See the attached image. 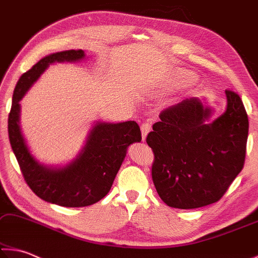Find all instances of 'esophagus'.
Here are the masks:
<instances>
[{
	"mask_svg": "<svg viewBox=\"0 0 258 258\" xmlns=\"http://www.w3.org/2000/svg\"><path fill=\"white\" fill-rule=\"evenodd\" d=\"M151 131V124L150 123H143L141 125V132H142V139L143 141H145L148 133H149Z\"/></svg>",
	"mask_w": 258,
	"mask_h": 258,
	"instance_id": "34e87169",
	"label": "esophagus"
}]
</instances>
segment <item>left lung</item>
Listing matches in <instances>:
<instances>
[{
  "mask_svg": "<svg viewBox=\"0 0 258 258\" xmlns=\"http://www.w3.org/2000/svg\"><path fill=\"white\" fill-rule=\"evenodd\" d=\"M226 108L216 118L199 98L160 112L147 143L155 155L152 181L169 207L194 209L218 202L241 172L248 116L237 93L226 90Z\"/></svg>",
  "mask_w": 258,
  "mask_h": 258,
  "instance_id": "1",
  "label": "left lung"
}]
</instances>
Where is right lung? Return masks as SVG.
<instances>
[{
	"label": "right lung",
	"instance_id": "right-lung-1",
	"mask_svg": "<svg viewBox=\"0 0 258 258\" xmlns=\"http://www.w3.org/2000/svg\"><path fill=\"white\" fill-rule=\"evenodd\" d=\"M84 59L83 50L55 52L42 58L19 78L8 119L9 140L25 181L37 197L63 207H85L101 200L110 190L127 148L142 139L134 120L95 121L81 151L67 165L42 164L30 154L20 127V100L50 64Z\"/></svg>",
	"mask_w": 258,
	"mask_h": 258
}]
</instances>
